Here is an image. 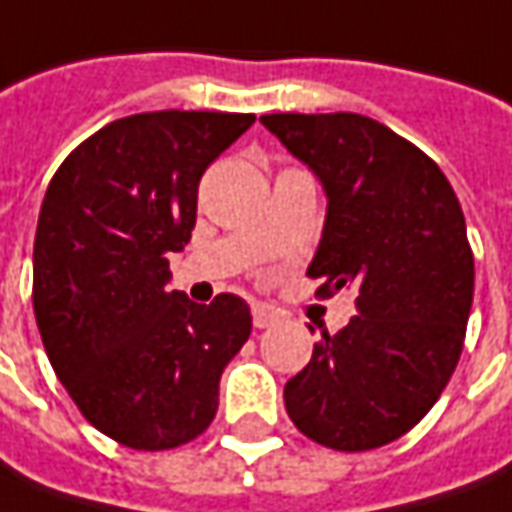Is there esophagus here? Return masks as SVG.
<instances>
[{"mask_svg":"<svg viewBox=\"0 0 512 512\" xmlns=\"http://www.w3.org/2000/svg\"><path fill=\"white\" fill-rule=\"evenodd\" d=\"M280 319V311L277 308H271L266 302H255L252 305V322H255V328H269Z\"/></svg>","mask_w":512,"mask_h":512,"instance_id":"esophagus-1","label":"esophagus"}]
</instances>
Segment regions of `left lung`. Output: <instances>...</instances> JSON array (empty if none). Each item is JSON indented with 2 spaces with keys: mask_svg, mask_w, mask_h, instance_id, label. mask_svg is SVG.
Listing matches in <instances>:
<instances>
[{
  "mask_svg": "<svg viewBox=\"0 0 512 512\" xmlns=\"http://www.w3.org/2000/svg\"><path fill=\"white\" fill-rule=\"evenodd\" d=\"M328 196L308 266L316 297L356 288L339 333L322 330L285 384L294 426L319 446L370 451L417 426L460 361L474 302V252L446 173L364 114H263ZM314 333V328H311Z\"/></svg>",
  "mask_w": 512,
  "mask_h": 512,
  "instance_id": "obj_1",
  "label": "left lung"
}]
</instances>
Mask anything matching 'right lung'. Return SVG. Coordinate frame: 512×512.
<instances>
[{
    "label": "right lung",
    "mask_w": 512,
    "mask_h": 512,
    "mask_svg": "<svg viewBox=\"0 0 512 512\" xmlns=\"http://www.w3.org/2000/svg\"><path fill=\"white\" fill-rule=\"evenodd\" d=\"M255 114L145 111L103 125L55 170L38 212L33 311L81 415L137 451L196 440L218 381L252 333L249 305L168 291L196 227L204 170Z\"/></svg>",
    "instance_id": "right-lung-1"
}]
</instances>
